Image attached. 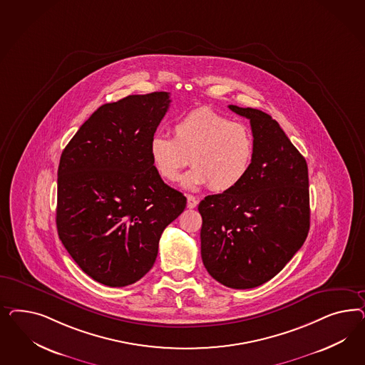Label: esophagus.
I'll list each match as a JSON object with an SVG mask.
<instances>
[{
    "label": "esophagus",
    "instance_id": "34e87169",
    "mask_svg": "<svg viewBox=\"0 0 365 365\" xmlns=\"http://www.w3.org/2000/svg\"><path fill=\"white\" fill-rule=\"evenodd\" d=\"M198 205V200L194 197V195H187V207L188 209H194L197 207Z\"/></svg>",
    "mask_w": 365,
    "mask_h": 365
}]
</instances>
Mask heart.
Instances as JSON below:
<instances>
[{
    "label": "heart",
    "instance_id": "1",
    "mask_svg": "<svg viewBox=\"0 0 365 365\" xmlns=\"http://www.w3.org/2000/svg\"><path fill=\"white\" fill-rule=\"evenodd\" d=\"M174 139L154 135L148 153L155 171L168 182L179 178L190 163L194 167L182 179L187 188L210 185L214 191L237 187L249 174L255 158V139L242 123L202 107L173 125Z\"/></svg>",
    "mask_w": 365,
    "mask_h": 365
}]
</instances>
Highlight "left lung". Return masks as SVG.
I'll list each match as a JSON object with an SVG mask.
<instances>
[{"label":"left lung","mask_w":365,"mask_h":365,"mask_svg":"<svg viewBox=\"0 0 365 365\" xmlns=\"http://www.w3.org/2000/svg\"><path fill=\"white\" fill-rule=\"evenodd\" d=\"M229 108L250 120L255 158L237 187L200 200V255L222 285L250 289L277 276L308 237V165L270 115Z\"/></svg>","instance_id":"1"}]
</instances>
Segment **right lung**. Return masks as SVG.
I'll return each instance as SVG.
<instances>
[{
	"instance_id": "1",
	"label": "right lung",
	"mask_w": 365,
	"mask_h": 365,
	"mask_svg": "<svg viewBox=\"0 0 365 365\" xmlns=\"http://www.w3.org/2000/svg\"><path fill=\"white\" fill-rule=\"evenodd\" d=\"M168 92L103 104L66 144L57 171L56 225L66 252L103 285H131L154 266L159 240L186 197L155 171L148 145Z\"/></svg>"
}]
</instances>
